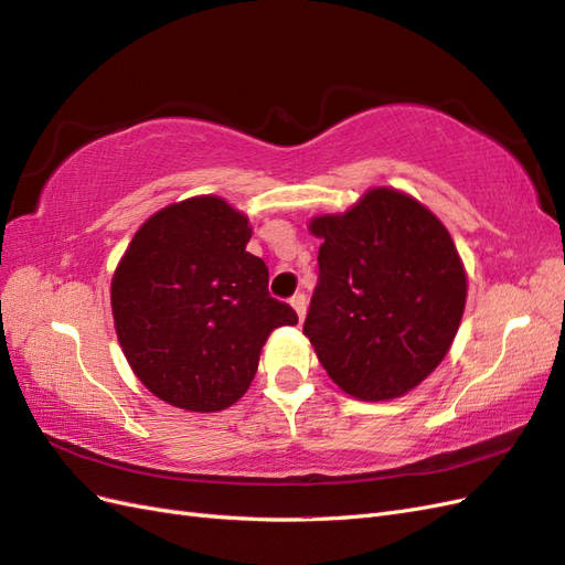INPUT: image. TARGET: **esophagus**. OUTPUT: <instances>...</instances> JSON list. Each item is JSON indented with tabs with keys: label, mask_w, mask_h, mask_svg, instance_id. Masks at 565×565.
<instances>
[{
	"label": "esophagus",
	"mask_w": 565,
	"mask_h": 565,
	"mask_svg": "<svg viewBox=\"0 0 565 565\" xmlns=\"http://www.w3.org/2000/svg\"><path fill=\"white\" fill-rule=\"evenodd\" d=\"M289 303H292V309L297 311L299 320H303V316H306V295L297 292L292 299H289Z\"/></svg>",
	"instance_id": "34e87169"
}]
</instances>
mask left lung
Here are the masks:
<instances>
[{"mask_svg": "<svg viewBox=\"0 0 565 565\" xmlns=\"http://www.w3.org/2000/svg\"><path fill=\"white\" fill-rule=\"evenodd\" d=\"M318 285L303 334L332 382L361 401L398 398L446 358L467 301L450 233L393 188L318 216Z\"/></svg>", "mask_w": 565, "mask_h": 565, "instance_id": "8db88e82", "label": "left lung"}]
</instances>
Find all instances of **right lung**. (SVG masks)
Returning a JSON list of instances; mask_svg holds the SVG:
<instances>
[{"label": "right lung", "instance_id": "add662e5", "mask_svg": "<svg viewBox=\"0 0 565 565\" xmlns=\"http://www.w3.org/2000/svg\"><path fill=\"white\" fill-rule=\"evenodd\" d=\"M247 216L216 195L152 214L110 287L127 363L164 403L216 413L245 396L268 334L297 324L268 295V268L245 247Z\"/></svg>", "mask_w": 565, "mask_h": 565}]
</instances>
